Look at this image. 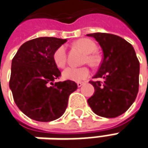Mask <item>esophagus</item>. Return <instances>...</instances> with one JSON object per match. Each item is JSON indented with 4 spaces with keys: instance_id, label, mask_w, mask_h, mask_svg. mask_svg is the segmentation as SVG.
<instances>
[{
    "instance_id": "34e87169",
    "label": "esophagus",
    "mask_w": 148,
    "mask_h": 148,
    "mask_svg": "<svg viewBox=\"0 0 148 148\" xmlns=\"http://www.w3.org/2000/svg\"><path fill=\"white\" fill-rule=\"evenodd\" d=\"M84 84V82H79V83H77V85H78V87H79V88L82 87V86H83Z\"/></svg>"
}]
</instances>
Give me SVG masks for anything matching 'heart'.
Returning a JSON list of instances; mask_svg holds the SVG:
<instances>
[{"mask_svg":"<svg viewBox=\"0 0 148 148\" xmlns=\"http://www.w3.org/2000/svg\"><path fill=\"white\" fill-rule=\"evenodd\" d=\"M74 45L87 54L85 61L88 64L96 66L99 63V56L93 52L97 46L92 40L89 38L78 39ZM54 63L59 68H64L66 64V49L64 46H60L53 53ZM90 75V69L87 66L84 67H73L70 66L63 71V78L71 81H83L88 79Z\"/></svg>","mask_w":148,"mask_h":148,"instance_id":"b5f03b06","label":"heart"}]
</instances>
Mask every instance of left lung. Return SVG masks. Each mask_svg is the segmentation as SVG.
I'll list each match as a JSON object with an SVG mask.
<instances>
[{
    "mask_svg": "<svg viewBox=\"0 0 148 148\" xmlns=\"http://www.w3.org/2000/svg\"><path fill=\"white\" fill-rule=\"evenodd\" d=\"M98 42L103 60L94 79L90 81L94 94L88 102L92 111L106 118H115L125 113L136 99L139 86V61L132 45L114 34H88Z\"/></svg>",
    "mask_w": 148,
    "mask_h": 148,
    "instance_id": "left-lung-1",
    "label": "left lung"
}]
</instances>
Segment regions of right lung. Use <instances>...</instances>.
I'll return each instance as SVG.
<instances>
[{"label":"right lung","instance_id":"1","mask_svg":"<svg viewBox=\"0 0 148 148\" xmlns=\"http://www.w3.org/2000/svg\"><path fill=\"white\" fill-rule=\"evenodd\" d=\"M66 39L38 38L23 43L11 64L10 88L18 109L37 121L48 122L64 114L69 95L77 84L66 80L53 82L60 76L53 53Z\"/></svg>","mask_w":148,"mask_h":148}]
</instances>
